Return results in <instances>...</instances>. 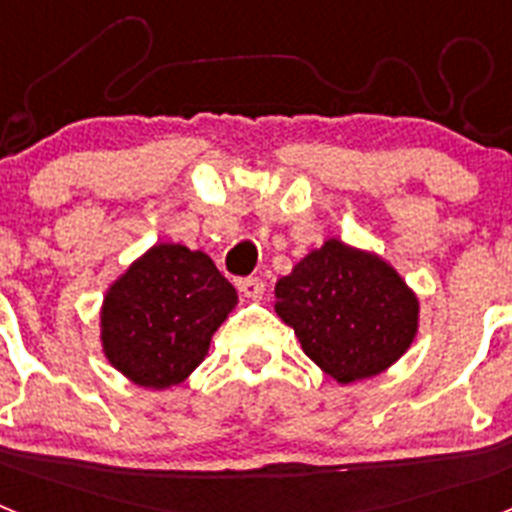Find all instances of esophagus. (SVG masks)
I'll return each instance as SVG.
<instances>
[{
	"label": "esophagus",
	"instance_id": "obj_1",
	"mask_svg": "<svg viewBox=\"0 0 512 512\" xmlns=\"http://www.w3.org/2000/svg\"><path fill=\"white\" fill-rule=\"evenodd\" d=\"M238 289H241L243 295L251 297V300H259L264 295V282L259 277H246V279H238Z\"/></svg>",
	"mask_w": 512,
	"mask_h": 512
}]
</instances>
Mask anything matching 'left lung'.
<instances>
[{
	"label": "left lung",
	"instance_id": "8db88e82",
	"mask_svg": "<svg viewBox=\"0 0 512 512\" xmlns=\"http://www.w3.org/2000/svg\"><path fill=\"white\" fill-rule=\"evenodd\" d=\"M274 310L338 384L387 372L418 336L420 300L379 253L328 238L279 277Z\"/></svg>",
	"mask_w": 512,
	"mask_h": 512
}]
</instances>
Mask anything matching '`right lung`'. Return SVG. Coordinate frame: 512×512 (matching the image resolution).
Returning a JSON list of instances; mask_svg holds the SVG:
<instances>
[{
    "instance_id": "right-lung-1",
    "label": "right lung",
    "mask_w": 512,
    "mask_h": 512,
    "mask_svg": "<svg viewBox=\"0 0 512 512\" xmlns=\"http://www.w3.org/2000/svg\"><path fill=\"white\" fill-rule=\"evenodd\" d=\"M235 305L238 292L207 253L156 243L104 292L102 354L138 387L169 390L205 361Z\"/></svg>"
}]
</instances>
